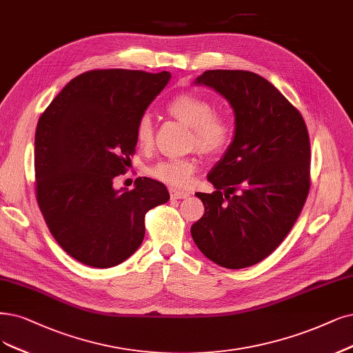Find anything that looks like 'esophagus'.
I'll list each match as a JSON object with an SVG mask.
<instances>
[{"instance_id": "1", "label": "esophagus", "mask_w": 353, "mask_h": 353, "mask_svg": "<svg viewBox=\"0 0 353 353\" xmlns=\"http://www.w3.org/2000/svg\"><path fill=\"white\" fill-rule=\"evenodd\" d=\"M170 194H172V199H185L189 196V192L186 190H177V189H170Z\"/></svg>"}]
</instances>
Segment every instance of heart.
<instances>
[{"mask_svg":"<svg viewBox=\"0 0 353 353\" xmlns=\"http://www.w3.org/2000/svg\"><path fill=\"white\" fill-rule=\"evenodd\" d=\"M168 113L179 122L192 129V143L199 151L214 154L223 150L231 137V122L228 117L214 113L212 104L196 94H180L167 106ZM154 126L151 116L143 114L137 125V141L139 147L148 148L152 143ZM196 168V161L164 160L148 168V174L174 188H186Z\"/></svg>","mask_w":353,"mask_h":353,"instance_id":"b5f03b06","label":"heart"}]
</instances>
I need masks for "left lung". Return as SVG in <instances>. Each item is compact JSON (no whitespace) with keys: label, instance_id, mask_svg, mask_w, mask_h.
I'll return each mask as SVG.
<instances>
[{"label":"left lung","instance_id":"obj_1","mask_svg":"<svg viewBox=\"0 0 353 353\" xmlns=\"http://www.w3.org/2000/svg\"><path fill=\"white\" fill-rule=\"evenodd\" d=\"M194 85L214 88L234 112V135L208 173L214 193L196 196L203 216L190 228L214 263L243 269L262 262L288 236L310 190V138L292 104L250 71L210 70Z\"/></svg>","mask_w":353,"mask_h":353}]
</instances>
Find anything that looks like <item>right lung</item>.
<instances>
[{
	"label": "right lung",
	"mask_w": 353,
	"mask_h": 353,
	"mask_svg": "<svg viewBox=\"0 0 353 353\" xmlns=\"http://www.w3.org/2000/svg\"><path fill=\"white\" fill-rule=\"evenodd\" d=\"M172 74L96 70L52 100L34 135L36 196L49 231L78 262L106 269L132 256L143 218L170 199L160 181L138 177L114 189L137 147V125Z\"/></svg>",
	"instance_id": "1"
}]
</instances>
